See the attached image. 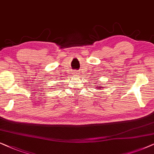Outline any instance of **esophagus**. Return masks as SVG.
<instances>
[{
  "mask_svg": "<svg viewBox=\"0 0 154 154\" xmlns=\"http://www.w3.org/2000/svg\"><path fill=\"white\" fill-rule=\"evenodd\" d=\"M73 74H74V75H77V70H75V72H74Z\"/></svg>",
  "mask_w": 154,
  "mask_h": 154,
  "instance_id": "esophagus-1",
  "label": "esophagus"
}]
</instances>
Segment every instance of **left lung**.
Returning <instances> with one entry per match:
<instances>
[{
	"mask_svg": "<svg viewBox=\"0 0 154 154\" xmlns=\"http://www.w3.org/2000/svg\"><path fill=\"white\" fill-rule=\"evenodd\" d=\"M98 88H99V87H98ZM100 88H101V87H100Z\"/></svg>",
	"mask_w": 154,
	"mask_h": 154,
	"instance_id": "1",
	"label": "left lung"
}]
</instances>
